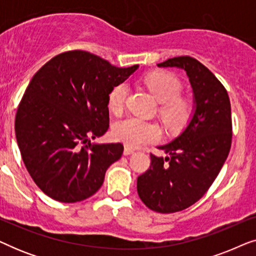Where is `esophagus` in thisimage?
<instances>
[{"label":"esophagus","mask_w":256,"mask_h":256,"mask_svg":"<svg viewBox=\"0 0 256 256\" xmlns=\"http://www.w3.org/2000/svg\"><path fill=\"white\" fill-rule=\"evenodd\" d=\"M134 152H135V149L130 148V146H126L124 150V154L126 156H128V155H132V154H134Z\"/></svg>","instance_id":"34e87169"}]
</instances>
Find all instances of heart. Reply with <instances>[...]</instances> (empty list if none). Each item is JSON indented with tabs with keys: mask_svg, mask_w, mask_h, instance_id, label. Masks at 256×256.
Wrapping results in <instances>:
<instances>
[{
	"mask_svg": "<svg viewBox=\"0 0 256 256\" xmlns=\"http://www.w3.org/2000/svg\"><path fill=\"white\" fill-rule=\"evenodd\" d=\"M144 84L160 101V115L164 124L171 130L184 127L194 110V100L180 94L183 84L177 76L166 71H154L144 76ZM129 87L126 82L116 84L108 94V108L114 114L124 110ZM160 126L156 122L130 116L118 121L114 127V136L128 146L155 142L160 138Z\"/></svg>",
	"mask_w": 256,
	"mask_h": 256,
	"instance_id": "heart-1",
	"label": "heart"
}]
</instances>
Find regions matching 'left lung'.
I'll return each mask as SVG.
<instances>
[{"label":"left lung","mask_w":256,"mask_h":256,"mask_svg":"<svg viewBox=\"0 0 256 256\" xmlns=\"http://www.w3.org/2000/svg\"><path fill=\"white\" fill-rule=\"evenodd\" d=\"M157 66L186 72L194 110L180 136L158 146L168 156L150 155V168L138 178V194L152 211L174 213L198 202L218 176L232 143V115L225 87L197 59L183 56Z\"/></svg>","instance_id":"obj_1"}]
</instances>
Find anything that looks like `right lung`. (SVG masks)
Masks as SVG:
<instances>
[{"instance_id":"add662e5","label":"right lung","mask_w":256,"mask_h":256,"mask_svg":"<svg viewBox=\"0 0 256 256\" xmlns=\"http://www.w3.org/2000/svg\"><path fill=\"white\" fill-rule=\"evenodd\" d=\"M138 65L120 68L86 51L56 56L38 70L20 100L17 144L28 172L54 200L76 202L101 188L121 143H90L110 127L108 94Z\"/></svg>"}]
</instances>
